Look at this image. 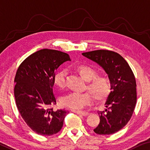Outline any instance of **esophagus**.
<instances>
[{"label": "esophagus", "mask_w": 150, "mask_h": 150, "mask_svg": "<svg viewBox=\"0 0 150 150\" xmlns=\"http://www.w3.org/2000/svg\"><path fill=\"white\" fill-rule=\"evenodd\" d=\"M73 112H74L77 114L83 115V116H86V115H88L89 114V113L87 112V111H77V110H72Z\"/></svg>", "instance_id": "obj_1"}]
</instances>
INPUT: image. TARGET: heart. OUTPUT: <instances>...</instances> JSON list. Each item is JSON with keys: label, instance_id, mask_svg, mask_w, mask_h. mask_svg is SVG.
<instances>
[{"label": "heart", "instance_id": "b5f03b06", "mask_svg": "<svg viewBox=\"0 0 150 150\" xmlns=\"http://www.w3.org/2000/svg\"><path fill=\"white\" fill-rule=\"evenodd\" d=\"M75 70L85 81H88L86 89L89 90L90 92H72L67 94L61 98V103L64 106L75 109H82L92 103L93 96L96 100L102 101L110 95L112 84L109 77L97 75L95 69L88 65H78L75 67ZM66 77L67 73L64 70L58 71L54 77L55 86L60 89L64 88L66 86Z\"/></svg>", "mask_w": 150, "mask_h": 150}]
</instances>
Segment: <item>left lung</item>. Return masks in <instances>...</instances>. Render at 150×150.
Returning <instances> with one entry per match:
<instances>
[{
  "label": "left lung",
  "mask_w": 150,
  "mask_h": 150,
  "mask_svg": "<svg viewBox=\"0 0 150 150\" xmlns=\"http://www.w3.org/2000/svg\"><path fill=\"white\" fill-rule=\"evenodd\" d=\"M82 55L104 69L112 84V90L105 103V111H98L100 123L94 131L111 134L124 127L131 118L137 103L136 80L129 64L116 52L98 50Z\"/></svg>",
  "instance_id": "8db88e82"
}]
</instances>
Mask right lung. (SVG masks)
<instances>
[{"label":"right lung","instance_id":"obj_1","mask_svg":"<svg viewBox=\"0 0 150 150\" xmlns=\"http://www.w3.org/2000/svg\"><path fill=\"white\" fill-rule=\"evenodd\" d=\"M71 60L69 54L43 49L25 59L17 70L14 81L16 106L27 125L36 133L53 135L62 128L68 111H54V77L62 63Z\"/></svg>","mask_w":150,"mask_h":150}]
</instances>
